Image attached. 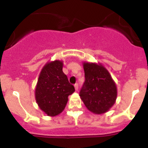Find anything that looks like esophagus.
I'll return each instance as SVG.
<instances>
[{
	"label": "esophagus",
	"instance_id": "1",
	"mask_svg": "<svg viewBox=\"0 0 148 148\" xmlns=\"http://www.w3.org/2000/svg\"><path fill=\"white\" fill-rule=\"evenodd\" d=\"M74 87H75V90H78V84H77V83H75V84L74 85Z\"/></svg>",
	"mask_w": 148,
	"mask_h": 148
}]
</instances>
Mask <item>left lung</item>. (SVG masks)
I'll use <instances>...</instances> for the list:
<instances>
[{"instance_id": "left-lung-1", "label": "left lung", "mask_w": 148, "mask_h": 148, "mask_svg": "<svg viewBox=\"0 0 148 148\" xmlns=\"http://www.w3.org/2000/svg\"><path fill=\"white\" fill-rule=\"evenodd\" d=\"M85 82L80 96L92 113L101 114L108 112L116 101L117 88L109 71L101 65L83 62Z\"/></svg>"}]
</instances>
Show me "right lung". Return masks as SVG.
<instances>
[{
    "mask_svg": "<svg viewBox=\"0 0 148 148\" xmlns=\"http://www.w3.org/2000/svg\"><path fill=\"white\" fill-rule=\"evenodd\" d=\"M62 61L47 62L42 69L35 89V99L41 110L50 116L60 114L65 109L68 96L75 88L62 71Z\"/></svg>",
    "mask_w": 148,
    "mask_h": 148,
    "instance_id": "add662e5",
    "label": "right lung"
}]
</instances>
